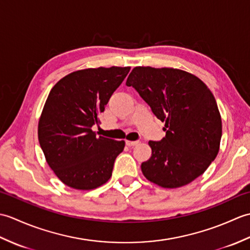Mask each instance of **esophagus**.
<instances>
[{
  "mask_svg": "<svg viewBox=\"0 0 250 250\" xmlns=\"http://www.w3.org/2000/svg\"><path fill=\"white\" fill-rule=\"evenodd\" d=\"M139 144V141H125V145L129 147H133Z\"/></svg>",
  "mask_w": 250,
  "mask_h": 250,
  "instance_id": "obj_1",
  "label": "esophagus"
}]
</instances>
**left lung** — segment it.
Segmentation results:
<instances>
[{"mask_svg": "<svg viewBox=\"0 0 250 250\" xmlns=\"http://www.w3.org/2000/svg\"><path fill=\"white\" fill-rule=\"evenodd\" d=\"M125 84L166 122V136L149 141L151 157L141 166L144 176L163 188L201 176L218 155L222 134L218 106L206 84L177 68L150 66L134 67Z\"/></svg>", "mask_w": 250, "mask_h": 250, "instance_id": "8db88e82", "label": "left lung"}]
</instances>
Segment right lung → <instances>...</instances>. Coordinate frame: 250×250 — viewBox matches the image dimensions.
Listing matches in <instances>:
<instances>
[{
    "label": "right lung",
    "mask_w": 250,
    "mask_h": 250,
    "mask_svg": "<svg viewBox=\"0 0 250 250\" xmlns=\"http://www.w3.org/2000/svg\"><path fill=\"white\" fill-rule=\"evenodd\" d=\"M130 67L76 71L58 82L46 100L39 122V141L46 161L63 184L91 190L111 176L125 141L98 136L100 115Z\"/></svg>",
    "instance_id": "obj_1"
}]
</instances>
